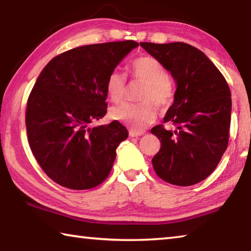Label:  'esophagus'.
Returning <instances> with one entry per match:
<instances>
[{
  "mask_svg": "<svg viewBox=\"0 0 251 251\" xmlns=\"http://www.w3.org/2000/svg\"><path fill=\"white\" fill-rule=\"evenodd\" d=\"M143 134H144L143 130L129 129V136H130V137H138V136H142Z\"/></svg>",
  "mask_w": 251,
  "mask_h": 251,
  "instance_id": "1",
  "label": "esophagus"
}]
</instances>
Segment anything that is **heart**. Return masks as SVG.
<instances>
[{
	"label": "heart",
	"instance_id": "heart-1",
	"mask_svg": "<svg viewBox=\"0 0 251 251\" xmlns=\"http://www.w3.org/2000/svg\"><path fill=\"white\" fill-rule=\"evenodd\" d=\"M135 79L145 84L139 100L141 104H123L110 109V117L122 122L130 128L139 130L154 123L157 117L156 104L166 107L172 103L174 92L167 82L168 73L160 63L151 56L136 58L130 66ZM126 77L123 72L115 70L106 80V92L113 103H121L126 96Z\"/></svg>",
	"mask_w": 251,
	"mask_h": 251
}]
</instances>
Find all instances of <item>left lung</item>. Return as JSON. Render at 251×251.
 Here are the masks:
<instances>
[{"label": "left lung", "mask_w": 251, "mask_h": 251, "mask_svg": "<svg viewBox=\"0 0 251 251\" xmlns=\"http://www.w3.org/2000/svg\"><path fill=\"white\" fill-rule=\"evenodd\" d=\"M141 46L175 79L174 103L163 124L151 128L160 150L151 159L157 176L169 184L192 186L207 178L227 150L231 94L224 75L201 50L175 42Z\"/></svg>", "instance_id": "8db88e82"}]
</instances>
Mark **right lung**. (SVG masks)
<instances>
[{"instance_id": "right-lung-1", "label": "right lung", "mask_w": 251, "mask_h": 251, "mask_svg": "<svg viewBox=\"0 0 251 251\" xmlns=\"http://www.w3.org/2000/svg\"><path fill=\"white\" fill-rule=\"evenodd\" d=\"M134 41L79 46L50 59L28 96L29 147L50 179L70 189H91L108 177L116 148L128 136L114 121L92 127L107 113L106 80Z\"/></svg>"}]
</instances>
